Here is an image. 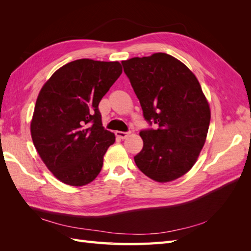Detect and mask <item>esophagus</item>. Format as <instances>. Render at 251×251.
<instances>
[{"label": "esophagus", "mask_w": 251, "mask_h": 251, "mask_svg": "<svg viewBox=\"0 0 251 251\" xmlns=\"http://www.w3.org/2000/svg\"><path fill=\"white\" fill-rule=\"evenodd\" d=\"M115 135L117 136L118 138H121V139H126L128 135H130V133L127 132H120V131H116L115 132Z\"/></svg>", "instance_id": "esophagus-1"}]
</instances>
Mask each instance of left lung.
I'll use <instances>...</instances> for the list:
<instances>
[{
    "mask_svg": "<svg viewBox=\"0 0 251 251\" xmlns=\"http://www.w3.org/2000/svg\"><path fill=\"white\" fill-rule=\"evenodd\" d=\"M143 111L156 130L139 133L138 169L164 183L185 175L206 141L210 108L196 75L174 56L158 52L121 62Z\"/></svg>",
    "mask_w": 251,
    "mask_h": 251,
    "instance_id": "8db88e82",
    "label": "left lung"
}]
</instances>
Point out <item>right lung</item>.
Instances as JSON below:
<instances>
[{"mask_svg": "<svg viewBox=\"0 0 251 251\" xmlns=\"http://www.w3.org/2000/svg\"><path fill=\"white\" fill-rule=\"evenodd\" d=\"M121 73L119 62L81 58L42 87L30 132L43 162L63 183L82 186L100 173L115 135L103 128L98 104Z\"/></svg>", "mask_w": 251, "mask_h": 251, "instance_id": "obj_1", "label": "right lung"}]
</instances>
